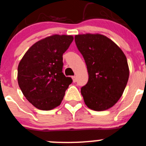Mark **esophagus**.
I'll return each mask as SVG.
<instances>
[{"mask_svg": "<svg viewBox=\"0 0 146 146\" xmlns=\"http://www.w3.org/2000/svg\"><path fill=\"white\" fill-rule=\"evenodd\" d=\"M72 79H73L74 82H76V76H72Z\"/></svg>", "mask_w": 146, "mask_h": 146, "instance_id": "esophagus-1", "label": "esophagus"}]
</instances>
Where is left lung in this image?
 Instances as JSON below:
<instances>
[{
  "instance_id": "1",
  "label": "left lung",
  "mask_w": 146,
  "mask_h": 146,
  "mask_svg": "<svg viewBox=\"0 0 146 146\" xmlns=\"http://www.w3.org/2000/svg\"><path fill=\"white\" fill-rule=\"evenodd\" d=\"M74 40L89 74L87 84L81 89L85 104L96 111L107 110L121 97L128 82L126 57L116 43L103 35H76Z\"/></svg>"
}]
</instances>
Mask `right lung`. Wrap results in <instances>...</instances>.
I'll list each match as a JSON object with an SVG mask.
<instances>
[{
  "mask_svg": "<svg viewBox=\"0 0 146 146\" xmlns=\"http://www.w3.org/2000/svg\"><path fill=\"white\" fill-rule=\"evenodd\" d=\"M74 40L72 35H53L29 48L18 67V85L30 103L40 110L60 106L71 77L62 72V55Z\"/></svg>",
  "mask_w": 146,
  "mask_h": 146,
  "instance_id": "add662e5",
  "label": "right lung"
}]
</instances>
